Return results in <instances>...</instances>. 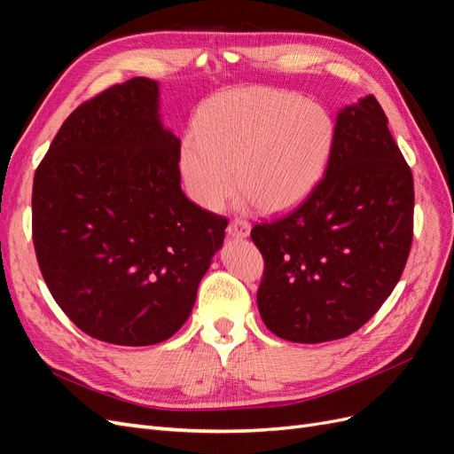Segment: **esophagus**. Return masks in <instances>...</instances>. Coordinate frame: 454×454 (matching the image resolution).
Masks as SVG:
<instances>
[{
  "mask_svg": "<svg viewBox=\"0 0 454 454\" xmlns=\"http://www.w3.org/2000/svg\"><path fill=\"white\" fill-rule=\"evenodd\" d=\"M250 223L244 222V219H235V222H231L227 227V235L232 239H246L250 237Z\"/></svg>",
  "mask_w": 454,
  "mask_h": 454,
  "instance_id": "obj_1",
  "label": "esophagus"
}]
</instances>
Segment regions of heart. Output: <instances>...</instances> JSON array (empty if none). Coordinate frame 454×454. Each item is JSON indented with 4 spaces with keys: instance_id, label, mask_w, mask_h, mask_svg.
Wrapping results in <instances>:
<instances>
[{
    "instance_id": "heart-1",
    "label": "heart",
    "mask_w": 454,
    "mask_h": 454,
    "mask_svg": "<svg viewBox=\"0 0 454 454\" xmlns=\"http://www.w3.org/2000/svg\"><path fill=\"white\" fill-rule=\"evenodd\" d=\"M333 144L335 122L322 106L278 89H237L199 112L182 144V174L204 210H222L240 187L255 210L284 214L320 185Z\"/></svg>"
}]
</instances>
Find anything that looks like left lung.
<instances>
[{"label":"left lung","mask_w":454,"mask_h":454,"mask_svg":"<svg viewBox=\"0 0 454 454\" xmlns=\"http://www.w3.org/2000/svg\"><path fill=\"white\" fill-rule=\"evenodd\" d=\"M413 208V174L375 96L342 107L320 185L294 212L252 229L265 259V325L307 345L360 329L402 278Z\"/></svg>","instance_id":"1"}]
</instances>
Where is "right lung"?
Here are the masks:
<instances>
[{
    "label": "right lung",
    "mask_w": 454,
    "mask_h": 454,
    "mask_svg": "<svg viewBox=\"0 0 454 454\" xmlns=\"http://www.w3.org/2000/svg\"><path fill=\"white\" fill-rule=\"evenodd\" d=\"M180 180L157 81L109 87L64 121L34 176L32 235L51 295L81 332L147 347L189 318L227 219Z\"/></svg>",
    "instance_id": "right-lung-1"
}]
</instances>
